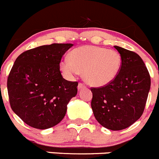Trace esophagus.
Here are the masks:
<instances>
[{
	"label": "esophagus",
	"instance_id": "obj_1",
	"mask_svg": "<svg viewBox=\"0 0 159 159\" xmlns=\"http://www.w3.org/2000/svg\"><path fill=\"white\" fill-rule=\"evenodd\" d=\"M83 87H85V85L83 84V83H80L79 85H78V89H82V88H83Z\"/></svg>",
	"mask_w": 159,
	"mask_h": 159
}]
</instances>
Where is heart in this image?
<instances>
[{
    "mask_svg": "<svg viewBox=\"0 0 159 159\" xmlns=\"http://www.w3.org/2000/svg\"><path fill=\"white\" fill-rule=\"evenodd\" d=\"M121 64V56L116 50L83 45L74 48L70 58L62 59L60 69L68 78H73L83 71V79L88 84L103 86L115 80Z\"/></svg>",
    "mask_w": 159,
    "mask_h": 159,
    "instance_id": "obj_1",
    "label": "heart"
}]
</instances>
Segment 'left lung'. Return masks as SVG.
Returning <instances> with one entry per match:
<instances>
[{
	"label": "left lung",
	"mask_w": 159,
	"mask_h": 159,
	"mask_svg": "<svg viewBox=\"0 0 159 159\" xmlns=\"http://www.w3.org/2000/svg\"><path fill=\"white\" fill-rule=\"evenodd\" d=\"M122 59L120 72L106 86L92 87L91 107L103 127L112 131L128 128L141 117L151 86L148 70L134 52L115 45Z\"/></svg>",
	"instance_id": "8db88e82"
}]
</instances>
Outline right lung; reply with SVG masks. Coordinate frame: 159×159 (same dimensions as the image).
<instances>
[{
    "label": "right lung",
    "instance_id": "obj_1",
    "mask_svg": "<svg viewBox=\"0 0 159 159\" xmlns=\"http://www.w3.org/2000/svg\"><path fill=\"white\" fill-rule=\"evenodd\" d=\"M73 45H42L24 52L15 60L7 77L9 102L29 126L47 129L65 117L67 104L77 93L78 82L64 79L59 64Z\"/></svg>",
    "mask_w": 159,
    "mask_h": 159
}]
</instances>
